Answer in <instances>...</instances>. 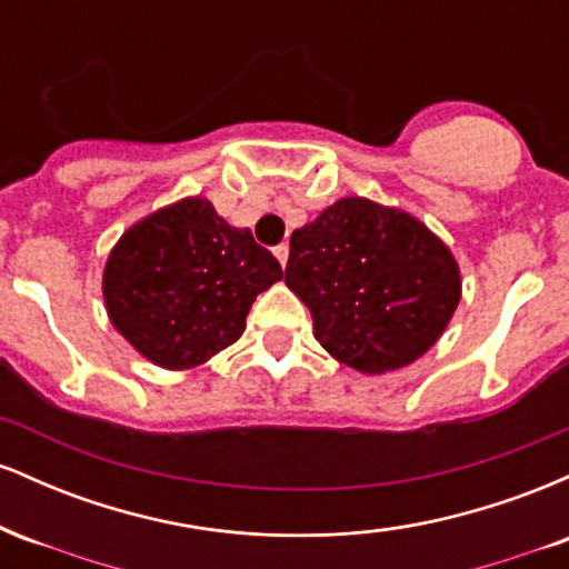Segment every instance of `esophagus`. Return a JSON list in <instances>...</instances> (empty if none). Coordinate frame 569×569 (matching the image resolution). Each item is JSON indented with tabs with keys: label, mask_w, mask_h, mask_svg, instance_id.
Wrapping results in <instances>:
<instances>
[{
	"label": "esophagus",
	"mask_w": 569,
	"mask_h": 569,
	"mask_svg": "<svg viewBox=\"0 0 569 569\" xmlns=\"http://www.w3.org/2000/svg\"><path fill=\"white\" fill-rule=\"evenodd\" d=\"M276 257H278V262L286 267V262H289V246H286V243L276 246Z\"/></svg>",
	"instance_id": "1"
}]
</instances>
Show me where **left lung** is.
<instances>
[{"mask_svg":"<svg viewBox=\"0 0 569 569\" xmlns=\"http://www.w3.org/2000/svg\"><path fill=\"white\" fill-rule=\"evenodd\" d=\"M286 286L312 312L321 348L361 375L415 363L462 297L460 264L426 221L348 194L291 232Z\"/></svg>","mask_w":569,"mask_h":569,"instance_id":"1","label":"left lung"}]
</instances>
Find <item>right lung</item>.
Listing matches in <instances>:
<instances>
[{
    "label": "right lung",
    "mask_w": 569,
    "mask_h": 569,
    "mask_svg": "<svg viewBox=\"0 0 569 569\" xmlns=\"http://www.w3.org/2000/svg\"><path fill=\"white\" fill-rule=\"evenodd\" d=\"M283 278L278 259L189 194L130 224L107 264L109 321L139 356L168 371L198 369L238 342L253 299Z\"/></svg>",
    "instance_id": "obj_1"
}]
</instances>
